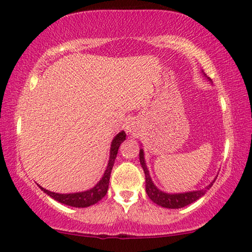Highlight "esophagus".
Instances as JSON below:
<instances>
[{"label": "esophagus", "instance_id": "34e87169", "mask_svg": "<svg viewBox=\"0 0 252 252\" xmlns=\"http://www.w3.org/2000/svg\"><path fill=\"white\" fill-rule=\"evenodd\" d=\"M126 131L129 133H133V132H136L137 131V126L134 125L133 122H131V123H129V125L126 126Z\"/></svg>", "mask_w": 252, "mask_h": 252}]
</instances>
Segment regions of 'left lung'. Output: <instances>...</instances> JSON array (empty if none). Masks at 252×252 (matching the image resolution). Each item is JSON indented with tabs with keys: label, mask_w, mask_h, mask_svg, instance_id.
Masks as SVG:
<instances>
[{
	"label": "left lung",
	"mask_w": 252,
	"mask_h": 252,
	"mask_svg": "<svg viewBox=\"0 0 252 252\" xmlns=\"http://www.w3.org/2000/svg\"><path fill=\"white\" fill-rule=\"evenodd\" d=\"M139 159H140V164L142 170L145 172V176H146V192H147L149 199L152 201L155 202V204L162 206V207L165 208H172V209H176V208H182L185 206H188L192 202L197 201L199 198H201L204 194L206 193L210 187L213 186V183L215 182V180L210 183L208 187H206L205 189L201 190H197V191H190V192H185V193H166L160 191L159 189H157L154 185L152 179H150L148 168L146 166L145 163V158H144V152L142 149H140V153H139Z\"/></svg>",
	"instance_id": "8db88e82"
}]
</instances>
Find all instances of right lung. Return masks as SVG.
Segmentation results:
<instances>
[{
    "label": "right lung",
    "mask_w": 252,
    "mask_h": 252,
    "mask_svg": "<svg viewBox=\"0 0 252 252\" xmlns=\"http://www.w3.org/2000/svg\"><path fill=\"white\" fill-rule=\"evenodd\" d=\"M125 140H126L125 131H121L119 134H116L115 138L113 139V141H112L110 160H108V165L106 170H105L103 178L95 187L92 188L90 190L84 191V192H77V193H55V192H52V191L44 189L42 187L39 188L44 191L45 193H47L48 196L53 198L54 200L67 206H72V207L84 208V207H88V206L96 204V202H98L100 199H103L107 192L111 172L115 162L116 154H118L120 145H121Z\"/></svg>",
    "instance_id": "obj_1"
}]
</instances>
